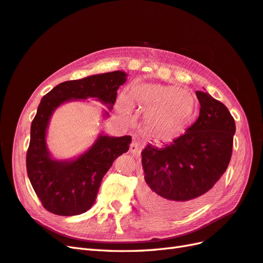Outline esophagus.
<instances>
[{
    "label": "esophagus",
    "instance_id": "obj_1",
    "mask_svg": "<svg viewBox=\"0 0 263 263\" xmlns=\"http://www.w3.org/2000/svg\"><path fill=\"white\" fill-rule=\"evenodd\" d=\"M129 152L130 154L135 155V156H138L140 153V146L137 143V141H132V144L129 145Z\"/></svg>",
    "mask_w": 263,
    "mask_h": 263
}]
</instances>
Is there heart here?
I'll use <instances>...</instances> for the list:
<instances>
[{"label": "heart", "mask_w": 263, "mask_h": 263, "mask_svg": "<svg viewBox=\"0 0 263 263\" xmlns=\"http://www.w3.org/2000/svg\"><path fill=\"white\" fill-rule=\"evenodd\" d=\"M133 103L148 112L149 124L164 132H172L186 125L196 110L195 97L174 85H134L128 95L120 97L119 105L124 111H130Z\"/></svg>", "instance_id": "1"}]
</instances>
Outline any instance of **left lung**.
Here are the masks:
<instances>
[{
    "instance_id": "obj_1",
    "label": "left lung",
    "mask_w": 263,
    "mask_h": 263,
    "mask_svg": "<svg viewBox=\"0 0 263 263\" xmlns=\"http://www.w3.org/2000/svg\"><path fill=\"white\" fill-rule=\"evenodd\" d=\"M196 95L200 103L196 123L170 145H148L141 152V201L167 216L186 215L208 200L231 158L235 119L209 94Z\"/></svg>"
}]
</instances>
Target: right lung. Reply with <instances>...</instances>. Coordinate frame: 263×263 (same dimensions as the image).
<instances>
[{
    "label": "right lung",
    "instance_id": "1",
    "mask_svg": "<svg viewBox=\"0 0 263 263\" xmlns=\"http://www.w3.org/2000/svg\"><path fill=\"white\" fill-rule=\"evenodd\" d=\"M126 82L124 72H111L59 84L43 96L31 125L26 153L28 179L42 205L54 215L75 216L94 204L101 181L114 160L129 149L130 136H99L96 143L73 161H56L46 148V128L56 107L69 99L96 97L115 104L117 89ZM108 114V112H107Z\"/></svg>",
    "mask_w": 263,
    "mask_h": 263
}]
</instances>
